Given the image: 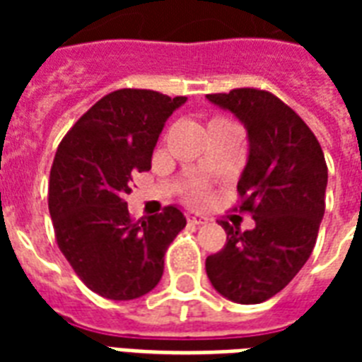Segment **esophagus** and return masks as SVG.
Listing matches in <instances>:
<instances>
[{"label": "esophagus", "mask_w": 362, "mask_h": 362, "mask_svg": "<svg viewBox=\"0 0 362 362\" xmlns=\"http://www.w3.org/2000/svg\"><path fill=\"white\" fill-rule=\"evenodd\" d=\"M204 221H206V218L197 214V212H189V214H187V223H192V226H203Z\"/></svg>", "instance_id": "obj_1"}]
</instances>
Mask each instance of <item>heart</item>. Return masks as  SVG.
I'll return each mask as SVG.
<instances>
[{
  "mask_svg": "<svg viewBox=\"0 0 362 362\" xmlns=\"http://www.w3.org/2000/svg\"><path fill=\"white\" fill-rule=\"evenodd\" d=\"M204 197H206V187H204L203 184H195V186L189 187V192H187V199H189V201H195V203L203 201Z\"/></svg>",
  "mask_w": 362,
  "mask_h": 362,
  "instance_id": "1",
  "label": "heart"
}]
</instances>
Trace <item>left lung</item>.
Listing matches in <instances>:
<instances>
[{"mask_svg": "<svg viewBox=\"0 0 362 362\" xmlns=\"http://www.w3.org/2000/svg\"><path fill=\"white\" fill-rule=\"evenodd\" d=\"M206 98L246 125L250 156L233 210L255 220L244 233L220 220L227 242L206 257V274L229 300L259 304L280 293L314 250L325 214V156L303 118L274 93L235 88Z\"/></svg>", "mask_w": 362, "mask_h": 362, "instance_id": "left-lung-1", "label": "left lung"}]
</instances>
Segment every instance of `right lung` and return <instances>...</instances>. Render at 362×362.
Here are the masks:
<instances>
[{"label":"right lung","mask_w":362,"mask_h":362,"mask_svg":"<svg viewBox=\"0 0 362 362\" xmlns=\"http://www.w3.org/2000/svg\"><path fill=\"white\" fill-rule=\"evenodd\" d=\"M186 101L122 88L88 109L59 142L48 182L56 242L88 289L112 300L158 286L169 244L186 227L176 206L133 220L125 195L135 173L152 167L165 120Z\"/></svg>","instance_id":"right-lung-1"}]
</instances>
